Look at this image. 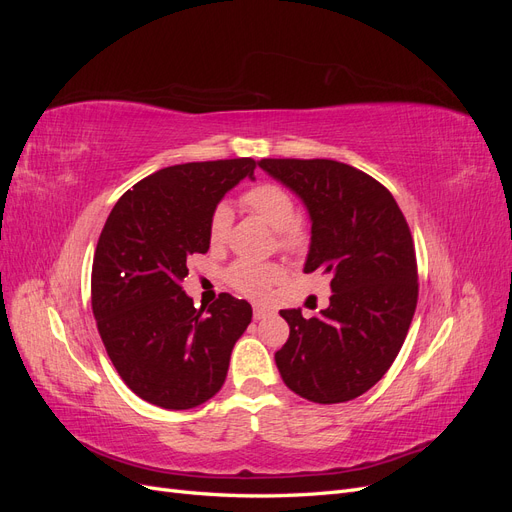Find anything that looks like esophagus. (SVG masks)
<instances>
[{
  "mask_svg": "<svg viewBox=\"0 0 512 512\" xmlns=\"http://www.w3.org/2000/svg\"><path fill=\"white\" fill-rule=\"evenodd\" d=\"M271 314L273 312H271V309H267V307H254V320H262V318H267Z\"/></svg>",
  "mask_w": 512,
  "mask_h": 512,
  "instance_id": "1",
  "label": "esophagus"
}]
</instances>
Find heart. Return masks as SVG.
Returning <instances> with one entry per match:
<instances>
[{
	"label": "heart",
	"mask_w": 512,
	"mask_h": 512,
	"mask_svg": "<svg viewBox=\"0 0 512 512\" xmlns=\"http://www.w3.org/2000/svg\"><path fill=\"white\" fill-rule=\"evenodd\" d=\"M243 205L262 222H267L277 235V245L288 254H299L307 247V228L294 218V200L282 185L262 181L252 185L243 196ZM232 211L228 205H218L209 218V241L222 245L228 237ZM284 277V269L275 262L237 260L226 271V282L250 299H265L269 290Z\"/></svg>",
	"instance_id": "1"
}]
</instances>
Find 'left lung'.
<instances>
[{
    "label": "left lung",
    "instance_id": "8db88e82",
    "mask_svg": "<svg viewBox=\"0 0 512 512\" xmlns=\"http://www.w3.org/2000/svg\"><path fill=\"white\" fill-rule=\"evenodd\" d=\"M258 166L297 194L312 218L305 273L331 277V305L303 318L282 309L288 342L275 363L290 391L342 404L374 386L399 354L418 299L416 252L393 194L335 160L265 158Z\"/></svg>",
    "mask_w": 512,
    "mask_h": 512
}]
</instances>
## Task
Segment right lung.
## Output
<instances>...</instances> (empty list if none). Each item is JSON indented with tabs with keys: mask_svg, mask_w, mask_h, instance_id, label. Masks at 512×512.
Wrapping results in <instances>:
<instances>
[{
	"mask_svg": "<svg viewBox=\"0 0 512 512\" xmlns=\"http://www.w3.org/2000/svg\"><path fill=\"white\" fill-rule=\"evenodd\" d=\"M254 168L252 158L162 168L132 185L102 228L91 309L117 374L153 406L188 410L211 399L252 322V305L228 292L196 309L181 280L188 258L209 250L213 209Z\"/></svg>",
	"mask_w": 512,
	"mask_h": 512,
	"instance_id": "right-lung-1",
	"label": "right lung"
}]
</instances>
